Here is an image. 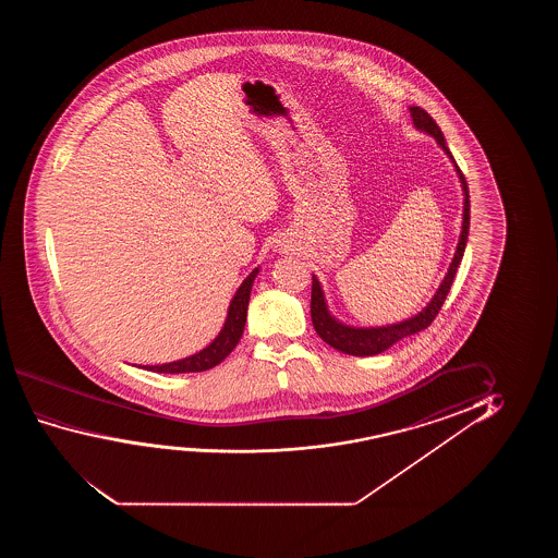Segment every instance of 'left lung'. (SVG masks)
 <instances>
[{"label":"left lung","instance_id":"obj_1","mask_svg":"<svg viewBox=\"0 0 558 558\" xmlns=\"http://www.w3.org/2000/svg\"><path fill=\"white\" fill-rule=\"evenodd\" d=\"M410 114H412L413 125L420 131H425L427 135L436 138V143L440 145L444 153L448 154L453 168L458 171L459 181H461V189H463V225H461V236H459L458 250L451 259L448 275L444 276L440 288L436 290L435 298L430 299L421 313L415 314L412 318L398 324H390V326H379V328H352V326H344L341 322L333 318L329 314L328 305H326V298L322 291L318 278L313 275V293H311V318H313V326L316 333L336 351L344 352V354H352V356H374L379 352L387 351L389 347L398 343L404 337L413 336L417 331L430 326V322L435 320L436 314L442 308V303L446 301V295L450 291L453 276L458 272L459 263L463 259L465 253L466 236H469V219H471V206H469V186H466L465 177L461 173L458 163L451 156L450 148L446 146V138H444L442 131L436 125L435 120L420 107H410Z\"/></svg>","mask_w":558,"mask_h":558}]
</instances>
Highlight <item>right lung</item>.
I'll use <instances>...</instances> for the list:
<instances>
[{"mask_svg":"<svg viewBox=\"0 0 558 558\" xmlns=\"http://www.w3.org/2000/svg\"><path fill=\"white\" fill-rule=\"evenodd\" d=\"M259 275V268H253L250 276L245 278L242 286L238 288L234 298L230 301L229 314L222 326L219 336L215 337L206 349L192 354L189 359L177 360L169 364H158V366H143L148 372L156 374H194V372H206L211 367L221 364L222 360L234 351L240 337L244 333L245 318H247V305H250V295H252V286L255 276Z\"/></svg>","mask_w":558,"mask_h":558,"instance_id":"right-lung-1","label":"right lung"}]
</instances>
